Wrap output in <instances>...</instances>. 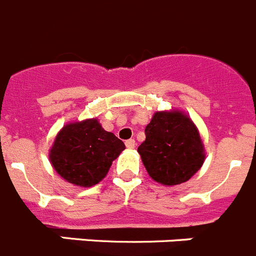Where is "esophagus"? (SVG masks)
<instances>
[{
    "label": "esophagus",
    "instance_id": "esophagus-1",
    "mask_svg": "<svg viewBox=\"0 0 256 256\" xmlns=\"http://www.w3.org/2000/svg\"><path fill=\"white\" fill-rule=\"evenodd\" d=\"M134 144H136L134 140H126V148H134Z\"/></svg>",
    "mask_w": 256,
    "mask_h": 256
}]
</instances>
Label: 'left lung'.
<instances>
[{
    "label": "left lung",
    "mask_w": 256,
    "mask_h": 256,
    "mask_svg": "<svg viewBox=\"0 0 256 256\" xmlns=\"http://www.w3.org/2000/svg\"><path fill=\"white\" fill-rule=\"evenodd\" d=\"M138 146L148 176L165 186L187 182L204 164V144L194 122L180 110L158 112Z\"/></svg>",
    "instance_id": "1"
}]
</instances>
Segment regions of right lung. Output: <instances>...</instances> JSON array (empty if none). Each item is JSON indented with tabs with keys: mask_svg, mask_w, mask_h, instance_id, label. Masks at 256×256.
Masks as SVG:
<instances>
[{
	"mask_svg": "<svg viewBox=\"0 0 256 256\" xmlns=\"http://www.w3.org/2000/svg\"><path fill=\"white\" fill-rule=\"evenodd\" d=\"M124 148L123 141L104 130L97 119H86L66 124L58 133L50 162L69 183L91 187L105 178Z\"/></svg>",
	"mask_w": 256,
	"mask_h": 256,
	"instance_id": "right-lung-1",
	"label": "right lung"
}]
</instances>
